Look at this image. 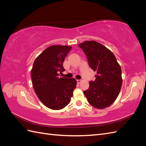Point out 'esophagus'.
<instances>
[{
	"label": "esophagus",
	"mask_w": 146,
	"mask_h": 146,
	"mask_svg": "<svg viewBox=\"0 0 146 146\" xmlns=\"http://www.w3.org/2000/svg\"><path fill=\"white\" fill-rule=\"evenodd\" d=\"M77 83H80L81 82H82V80H77Z\"/></svg>",
	"instance_id": "obj_1"
}]
</instances>
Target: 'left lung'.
I'll use <instances>...</instances> for the list:
<instances>
[{
	"label": "left lung",
	"instance_id": "1",
	"mask_svg": "<svg viewBox=\"0 0 146 146\" xmlns=\"http://www.w3.org/2000/svg\"><path fill=\"white\" fill-rule=\"evenodd\" d=\"M78 46L85 52L90 68L97 72L96 80L90 82V88L84 91L92 107L104 109L116 100L121 91L122 70L113 52L95 41H86Z\"/></svg>",
	"mask_w": 146,
	"mask_h": 146
}]
</instances>
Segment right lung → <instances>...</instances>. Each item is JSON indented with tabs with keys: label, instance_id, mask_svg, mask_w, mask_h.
<instances>
[{
	"label": "right lung",
	"instance_id": "right-lung-1",
	"mask_svg": "<svg viewBox=\"0 0 146 146\" xmlns=\"http://www.w3.org/2000/svg\"><path fill=\"white\" fill-rule=\"evenodd\" d=\"M71 48L69 46H49L36 57L31 70L35 93L50 109L58 110L67 106L76 87L75 78L59 77L64 70L63 61Z\"/></svg>",
	"mask_w": 146,
	"mask_h": 146
}]
</instances>
